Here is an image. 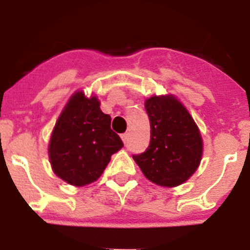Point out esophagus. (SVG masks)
I'll return each mask as SVG.
<instances>
[{"label": "esophagus", "mask_w": 250, "mask_h": 250, "mask_svg": "<svg viewBox=\"0 0 250 250\" xmlns=\"http://www.w3.org/2000/svg\"><path fill=\"white\" fill-rule=\"evenodd\" d=\"M128 133H123V134H121V138H122V140H123V143H127V140H128Z\"/></svg>", "instance_id": "1"}]
</instances>
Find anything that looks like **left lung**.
<instances>
[{
  "label": "left lung",
  "instance_id": "8db88e82",
  "mask_svg": "<svg viewBox=\"0 0 250 250\" xmlns=\"http://www.w3.org/2000/svg\"><path fill=\"white\" fill-rule=\"evenodd\" d=\"M145 109L150 120V145L133 158L152 183L166 188L181 185L200 166L203 152L200 129L173 95L148 98Z\"/></svg>",
  "mask_w": 250,
  "mask_h": 250
}]
</instances>
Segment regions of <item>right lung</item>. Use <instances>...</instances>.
Returning a JSON list of instances; mask_svg holds the SVG:
<instances>
[{"label":"right lung","mask_w":250,"mask_h":250,"mask_svg":"<svg viewBox=\"0 0 250 250\" xmlns=\"http://www.w3.org/2000/svg\"><path fill=\"white\" fill-rule=\"evenodd\" d=\"M110 115L100 110L97 97L76 92L58 118L50 137L53 172L67 184L84 186L102 175L111 156L123 147L111 129Z\"/></svg>","instance_id":"add662e5"}]
</instances>
